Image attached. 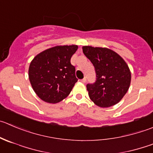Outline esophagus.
<instances>
[{"mask_svg": "<svg viewBox=\"0 0 153 153\" xmlns=\"http://www.w3.org/2000/svg\"><path fill=\"white\" fill-rule=\"evenodd\" d=\"M81 82L84 83H84H85L86 81H87V79H86V78H83V79H81Z\"/></svg>", "mask_w": 153, "mask_h": 153, "instance_id": "1", "label": "esophagus"}]
</instances>
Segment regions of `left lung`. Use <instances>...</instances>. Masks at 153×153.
<instances>
[{"instance_id": "8db88e82", "label": "left lung", "mask_w": 153, "mask_h": 153, "mask_svg": "<svg viewBox=\"0 0 153 153\" xmlns=\"http://www.w3.org/2000/svg\"><path fill=\"white\" fill-rule=\"evenodd\" d=\"M83 52L96 69V81L87 85L89 97L101 108H109L123 98L131 84V72L121 56L102 47L83 46Z\"/></svg>"}]
</instances>
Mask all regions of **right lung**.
Wrapping results in <instances>:
<instances>
[{
  "label": "right lung",
  "instance_id": "1",
  "mask_svg": "<svg viewBox=\"0 0 153 153\" xmlns=\"http://www.w3.org/2000/svg\"><path fill=\"white\" fill-rule=\"evenodd\" d=\"M78 45H57L37 54L30 63L28 76L33 90L42 101L56 104L67 97L78 81L70 63Z\"/></svg>",
  "mask_w": 153,
  "mask_h": 153
}]
</instances>
